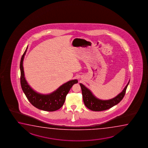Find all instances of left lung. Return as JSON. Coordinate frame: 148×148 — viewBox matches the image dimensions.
<instances>
[{
	"label": "left lung",
	"mask_w": 148,
	"mask_h": 148,
	"mask_svg": "<svg viewBox=\"0 0 148 148\" xmlns=\"http://www.w3.org/2000/svg\"><path fill=\"white\" fill-rule=\"evenodd\" d=\"M129 83L130 81L120 94H119L115 97L107 100L98 99L93 95L90 90L86 88L84 85L80 83V85L82 90L83 99L84 105L87 108L90 109V110L94 111L106 110L112 108L114 106L117 105L122 100L125 94L126 90Z\"/></svg>",
	"instance_id": "obj_1"
}]
</instances>
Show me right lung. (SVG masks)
I'll return each instance as SVG.
<instances>
[{"instance_id": "right-lung-1", "label": "right lung", "mask_w": 148, "mask_h": 148, "mask_svg": "<svg viewBox=\"0 0 148 148\" xmlns=\"http://www.w3.org/2000/svg\"><path fill=\"white\" fill-rule=\"evenodd\" d=\"M27 49V47L23 54L20 62V82L23 91L30 103L36 108L46 111L58 110L63 106L70 88L74 84L78 82V80L69 81L49 95H41L36 93L28 84L24 77L23 61Z\"/></svg>"}]
</instances>
